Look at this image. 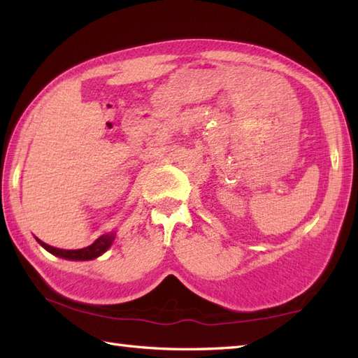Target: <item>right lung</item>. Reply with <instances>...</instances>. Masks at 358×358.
<instances>
[{
    "label": "right lung",
    "mask_w": 358,
    "mask_h": 358,
    "mask_svg": "<svg viewBox=\"0 0 358 358\" xmlns=\"http://www.w3.org/2000/svg\"><path fill=\"white\" fill-rule=\"evenodd\" d=\"M113 238H115V234H106V235H101V237H98L90 246L83 248V249H75V250H64V249L53 248V246L45 245V243H43L38 238H36V241L40 243V245L45 250H48V252L57 255V257L66 258V260H94V258L100 257L110 248Z\"/></svg>",
    "instance_id": "add662e5"
}]
</instances>
